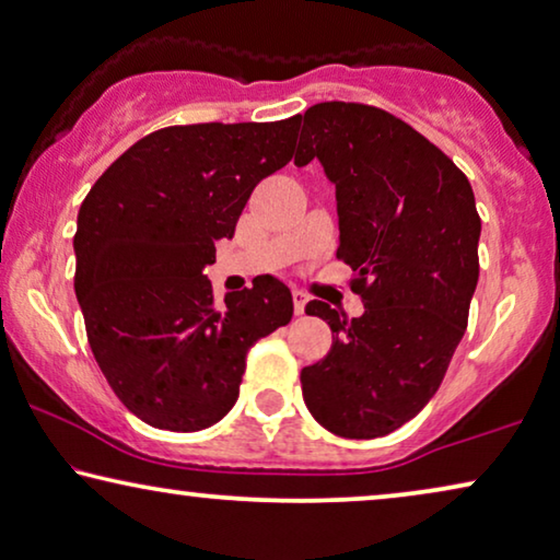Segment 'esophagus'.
<instances>
[{
  "label": "esophagus",
  "instance_id": "obj_1",
  "mask_svg": "<svg viewBox=\"0 0 560 560\" xmlns=\"http://www.w3.org/2000/svg\"><path fill=\"white\" fill-rule=\"evenodd\" d=\"M304 306H306V294L304 291H294V312L304 314Z\"/></svg>",
  "mask_w": 560,
  "mask_h": 560
}]
</instances>
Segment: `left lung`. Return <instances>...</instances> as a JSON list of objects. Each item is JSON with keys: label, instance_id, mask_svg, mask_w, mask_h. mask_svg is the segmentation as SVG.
<instances>
[{"label": "left lung", "instance_id": "left-lung-1", "mask_svg": "<svg viewBox=\"0 0 560 560\" xmlns=\"http://www.w3.org/2000/svg\"><path fill=\"white\" fill-rule=\"evenodd\" d=\"M296 122L294 163L316 158L337 188V258L364 304L357 319L306 304L329 324L331 349L302 370L304 402L334 435L382 438L430 402L460 345L480 215L465 173L382 107L334 100Z\"/></svg>", "mask_w": 560, "mask_h": 560}]
</instances>
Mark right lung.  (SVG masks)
Segmentation results:
<instances>
[{
    "instance_id": "add662e5",
    "label": "right lung",
    "mask_w": 560,
    "mask_h": 560,
    "mask_svg": "<svg viewBox=\"0 0 560 560\" xmlns=\"http://www.w3.org/2000/svg\"><path fill=\"white\" fill-rule=\"evenodd\" d=\"M296 120L171 125L90 188L74 233V294L107 385L161 430L211 428L236 405L246 354L291 322L279 279L213 299L203 269L248 196L294 158Z\"/></svg>"
}]
</instances>
